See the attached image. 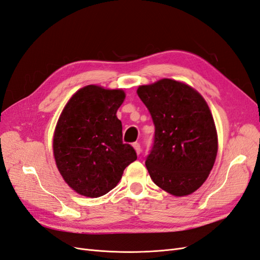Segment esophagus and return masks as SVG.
Returning <instances> with one entry per match:
<instances>
[{
	"label": "esophagus",
	"mask_w": 260,
	"mask_h": 260,
	"mask_svg": "<svg viewBox=\"0 0 260 260\" xmlns=\"http://www.w3.org/2000/svg\"><path fill=\"white\" fill-rule=\"evenodd\" d=\"M133 147H134V149H135V151H136V154H137V155H141V152H142L141 145H139L138 143H134V144H133Z\"/></svg>",
	"instance_id": "1"
}]
</instances>
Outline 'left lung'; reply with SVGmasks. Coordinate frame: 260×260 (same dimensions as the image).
I'll use <instances>...</instances> for the list:
<instances>
[{
    "instance_id": "1",
    "label": "left lung",
    "mask_w": 260,
    "mask_h": 260,
    "mask_svg": "<svg viewBox=\"0 0 260 260\" xmlns=\"http://www.w3.org/2000/svg\"><path fill=\"white\" fill-rule=\"evenodd\" d=\"M137 94L155 124V138L146 158L149 176L176 197L193 193L209 177L217 154L214 119L203 96L172 79L141 85Z\"/></svg>"
}]
</instances>
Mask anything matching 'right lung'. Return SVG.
I'll return each instance as SVG.
<instances>
[{"label": "right lung", "instance_id": "1", "mask_svg": "<svg viewBox=\"0 0 260 260\" xmlns=\"http://www.w3.org/2000/svg\"><path fill=\"white\" fill-rule=\"evenodd\" d=\"M123 90L86 85L66 104L54 134V156L63 180L77 193L99 198L115 188L124 169L137 159L122 141L116 112Z\"/></svg>", "mask_w": 260, "mask_h": 260}]
</instances>
